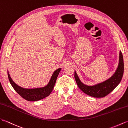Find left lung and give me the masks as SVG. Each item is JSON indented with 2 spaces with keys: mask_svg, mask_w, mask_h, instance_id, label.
Masks as SVG:
<instances>
[{
  "mask_svg": "<svg viewBox=\"0 0 128 128\" xmlns=\"http://www.w3.org/2000/svg\"><path fill=\"white\" fill-rule=\"evenodd\" d=\"M124 73V62L123 55L120 53L119 64L115 73L108 80L94 86H87L80 82L78 76L74 72V78L79 89L86 94L94 98H104L115 89L120 84Z\"/></svg>",
  "mask_w": 128,
  "mask_h": 128,
  "instance_id": "8db88e82",
  "label": "left lung"
}]
</instances>
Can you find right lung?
Masks as SVG:
<instances>
[{
	"label": "right lung",
	"mask_w": 128,
	"mask_h": 128,
	"mask_svg": "<svg viewBox=\"0 0 128 128\" xmlns=\"http://www.w3.org/2000/svg\"><path fill=\"white\" fill-rule=\"evenodd\" d=\"M61 68L57 70L53 73L50 80L46 86L42 88L28 89H24L16 84L11 78L9 73L8 72V76L10 83L16 92L26 100L30 101H36L42 100L49 96L54 89L56 82L57 78Z\"/></svg>",
	"instance_id": "obj_1"
}]
</instances>
